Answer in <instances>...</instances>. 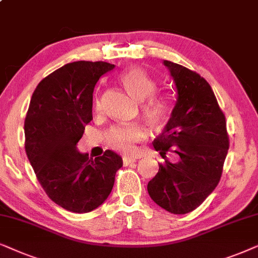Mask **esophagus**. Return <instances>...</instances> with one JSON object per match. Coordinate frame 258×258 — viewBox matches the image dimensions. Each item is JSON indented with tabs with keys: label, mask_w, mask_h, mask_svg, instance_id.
Returning a JSON list of instances; mask_svg holds the SVG:
<instances>
[{
	"label": "esophagus",
	"mask_w": 258,
	"mask_h": 258,
	"mask_svg": "<svg viewBox=\"0 0 258 258\" xmlns=\"http://www.w3.org/2000/svg\"><path fill=\"white\" fill-rule=\"evenodd\" d=\"M122 161H123V165H128V164L135 163L136 158H132V157H128V156H123Z\"/></svg>",
	"instance_id": "esophagus-1"
}]
</instances>
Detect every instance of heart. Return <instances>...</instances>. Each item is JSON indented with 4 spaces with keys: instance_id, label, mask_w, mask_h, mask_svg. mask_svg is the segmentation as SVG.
Wrapping results in <instances>:
<instances>
[{
    "instance_id": "1",
    "label": "heart",
    "mask_w": 258,
    "mask_h": 258,
    "mask_svg": "<svg viewBox=\"0 0 258 258\" xmlns=\"http://www.w3.org/2000/svg\"><path fill=\"white\" fill-rule=\"evenodd\" d=\"M120 82L127 93L140 101V113L145 121L152 127L163 126L170 114V106L163 97L153 95L156 92V82L145 72L137 67H132L122 72ZM102 108L99 98L94 101L95 112ZM146 133L140 126H114L109 128L105 135V142L113 150L132 154L136 152V144L145 139Z\"/></svg>"
}]
</instances>
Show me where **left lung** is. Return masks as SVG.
Returning a JSON list of instances; mask_svg holds the SVG:
<instances>
[{
  "label": "left lung",
  "mask_w": 258,
  "mask_h": 258,
  "mask_svg": "<svg viewBox=\"0 0 258 258\" xmlns=\"http://www.w3.org/2000/svg\"><path fill=\"white\" fill-rule=\"evenodd\" d=\"M177 89V101L154 150L165 163L147 184L154 203L174 215L194 211L215 190L229 150L225 115L209 82L194 71L164 60ZM180 156L172 164L164 154Z\"/></svg>",
  "instance_id": "8db88e82"
}]
</instances>
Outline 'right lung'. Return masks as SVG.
<instances>
[{
  "label": "right lung",
  "mask_w": 258,
  "mask_h": 258,
  "mask_svg": "<svg viewBox=\"0 0 258 258\" xmlns=\"http://www.w3.org/2000/svg\"><path fill=\"white\" fill-rule=\"evenodd\" d=\"M114 64L75 61L40 81L25 120V149L37 180L48 197L75 214L104 203L122 159L113 151L89 159L77 144L93 119V91Z\"/></svg>",
  "instance_id": "obj_1"
}]
</instances>
